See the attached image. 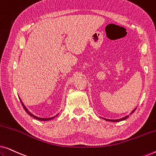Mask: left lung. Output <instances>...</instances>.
Returning <instances> with one entry per match:
<instances>
[{"mask_svg": "<svg viewBox=\"0 0 156 156\" xmlns=\"http://www.w3.org/2000/svg\"><path fill=\"white\" fill-rule=\"evenodd\" d=\"M136 110V108L135 109H133V111H132L131 112V113L130 114H131L132 113H133L134 111ZM128 117H129V116H124V117H123V118H121V119H114V120H112V119H104V118H102L103 119H104V120H106V121H114V122H118V121H123V120H125V119H126Z\"/></svg>", "mask_w": 156, "mask_h": 156, "instance_id": "1", "label": "left lung"}]
</instances>
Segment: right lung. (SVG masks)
I'll return each instance as SVG.
<instances>
[{
  "label": "right lung",
  "mask_w": 156,
  "mask_h": 156,
  "mask_svg": "<svg viewBox=\"0 0 156 156\" xmlns=\"http://www.w3.org/2000/svg\"><path fill=\"white\" fill-rule=\"evenodd\" d=\"M20 101H21V104H22V105H23V108H24V109H25V112H26L27 113V114H29L30 116H33V118H35V119H37V120H39V121H49V120H51V119H54L55 117H56L57 115L58 114H57L56 116H54V117H51V118H48V119H46V118H40V117H37V116H35V115H33V114H31L30 112H29L28 111V109H27V108L25 107V106L24 105V104H23V101H21L20 100Z\"/></svg>",
  "instance_id": "right-lung-1"
}]
</instances>
